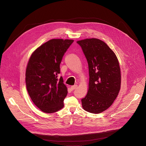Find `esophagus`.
<instances>
[{"label": "esophagus", "instance_id": "34e87169", "mask_svg": "<svg viewBox=\"0 0 146 146\" xmlns=\"http://www.w3.org/2000/svg\"><path fill=\"white\" fill-rule=\"evenodd\" d=\"M77 88V85H73V86H72L70 87V88H71L72 90H74V89H76Z\"/></svg>", "mask_w": 146, "mask_h": 146}]
</instances>
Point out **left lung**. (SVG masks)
<instances>
[{
    "instance_id": "obj_1",
    "label": "left lung",
    "mask_w": 146,
    "mask_h": 146,
    "mask_svg": "<svg viewBox=\"0 0 146 146\" xmlns=\"http://www.w3.org/2000/svg\"><path fill=\"white\" fill-rule=\"evenodd\" d=\"M77 43L81 47L89 67V89L81 99L83 109L100 113L113 104L119 92L121 72L115 53L103 40L85 39Z\"/></svg>"
}]
</instances>
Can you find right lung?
<instances>
[{
  "label": "right lung",
  "mask_w": 146,
  "mask_h": 146,
  "mask_svg": "<svg viewBox=\"0 0 146 146\" xmlns=\"http://www.w3.org/2000/svg\"><path fill=\"white\" fill-rule=\"evenodd\" d=\"M73 39H52L32 53L26 70V84L34 104L47 113L62 109L68 89L63 83L60 65Z\"/></svg>",
  "instance_id": "1"
}]
</instances>
